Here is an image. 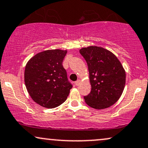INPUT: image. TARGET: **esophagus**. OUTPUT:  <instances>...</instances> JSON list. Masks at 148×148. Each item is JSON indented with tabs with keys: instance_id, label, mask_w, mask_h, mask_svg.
I'll return each instance as SVG.
<instances>
[{
	"instance_id": "34e87169",
	"label": "esophagus",
	"mask_w": 148,
	"mask_h": 148,
	"mask_svg": "<svg viewBox=\"0 0 148 148\" xmlns=\"http://www.w3.org/2000/svg\"><path fill=\"white\" fill-rule=\"evenodd\" d=\"M80 83H81V80H80V79L77 80V81H76L75 82V85H76V86H78V85H79Z\"/></svg>"
}]
</instances>
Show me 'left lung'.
Instances as JSON below:
<instances>
[{
	"mask_svg": "<svg viewBox=\"0 0 148 148\" xmlns=\"http://www.w3.org/2000/svg\"><path fill=\"white\" fill-rule=\"evenodd\" d=\"M88 64L92 90L84 97L85 103L97 110L109 108L116 102L125 85V71L112 52L101 47L80 49Z\"/></svg>",
	"mask_w": 148,
	"mask_h": 148,
	"instance_id": "8db88e82",
	"label": "left lung"
}]
</instances>
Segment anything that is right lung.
<instances>
[{
	"label": "right lung",
	"mask_w": 148,
	"mask_h": 148,
	"mask_svg": "<svg viewBox=\"0 0 148 148\" xmlns=\"http://www.w3.org/2000/svg\"><path fill=\"white\" fill-rule=\"evenodd\" d=\"M67 52L49 49L34 55L26 64L25 83L32 100L46 108H56L66 101L72 85L62 65Z\"/></svg>",
	"instance_id": "add662e5"
}]
</instances>
